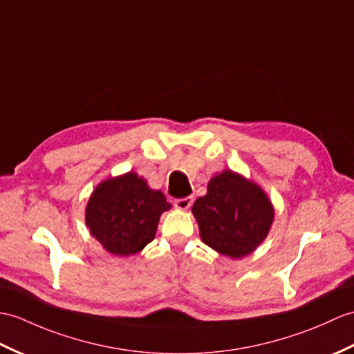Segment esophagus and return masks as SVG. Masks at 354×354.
I'll use <instances>...</instances> for the list:
<instances>
[{"label": "esophagus", "mask_w": 354, "mask_h": 354, "mask_svg": "<svg viewBox=\"0 0 354 354\" xmlns=\"http://www.w3.org/2000/svg\"><path fill=\"white\" fill-rule=\"evenodd\" d=\"M193 201H194L193 196L180 197V199L175 201V208H178V209H188L193 205Z\"/></svg>", "instance_id": "obj_1"}]
</instances>
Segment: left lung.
Listing matches in <instances>:
<instances>
[{
	"label": "left lung",
	"instance_id": "obj_1",
	"mask_svg": "<svg viewBox=\"0 0 354 354\" xmlns=\"http://www.w3.org/2000/svg\"><path fill=\"white\" fill-rule=\"evenodd\" d=\"M202 241L231 258H243L267 236L274 211L267 194L231 170L208 184L193 205Z\"/></svg>",
	"mask_w": 354,
	"mask_h": 354
}]
</instances>
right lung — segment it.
Here are the masks:
<instances>
[{
	"mask_svg": "<svg viewBox=\"0 0 354 354\" xmlns=\"http://www.w3.org/2000/svg\"><path fill=\"white\" fill-rule=\"evenodd\" d=\"M169 208L161 192L129 171L97 185L87 203L86 223L105 250L128 257L153 240L161 212Z\"/></svg>",
	"mask_w": 354,
	"mask_h": 354,
	"instance_id": "1",
	"label": "right lung"
}]
</instances>
